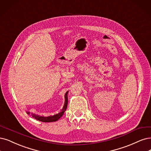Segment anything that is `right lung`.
<instances>
[{"label":"right lung","instance_id":"obj_1","mask_svg":"<svg viewBox=\"0 0 151 151\" xmlns=\"http://www.w3.org/2000/svg\"><path fill=\"white\" fill-rule=\"evenodd\" d=\"M68 92L67 91L65 93V104H64V106L63 108V109H61V111L60 112L57 114H55L53 116H38L37 114H33L31 113V116L33 117V118H35V119L38 120V121H40L42 122H54L57 121L58 119H59L61 116H63V114H64L65 111L66 109L67 108V106H68ZM27 113L28 114H30V112H27Z\"/></svg>","mask_w":151,"mask_h":151}]
</instances>
